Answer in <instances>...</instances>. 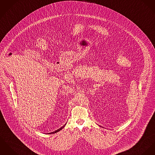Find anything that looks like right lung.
Wrapping results in <instances>:
<instances>
[{
	"instance_id": "obj_1",
	"label": "right lung",
	"mask_w": 155,
	"mask_h": 155,
	"mask_svg": "<svg viewBox=\"0 0 155 155\" xmlns=\"http://www.w3.org/2000/svg\"><path fill=\"white\" fill-rule=\"evenodd\" d=\"M66 126V124L63 126V127H61V128H60L59 129H58V130H56L55 131H53V132H51V133H48V134H54V133H57V132H58V131H60L61 130H62L64 127V126Z\"/></svg>"
}]
</instances>
